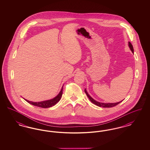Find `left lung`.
Here are the masks:
<instances>
[{
	"mask_svg": "<svg viewBox=\"0 0 150 150\" xmlns=\"http://www.w3.org/2000/svg\"><path fill=\"white\" fill-rule=\"evenodd\" d=\"M128 45L129 48L130 49V50H131V51L132 52V53H134V49H133V45H132V44L130 43V42H128ZM84 91H85V93H86V96H88V97L89 98V99L90 100H91L93 103H94V105H96V106H99V107H114V106H116L117 105H118L119 103H120L122 101V100H121V101H120V102H116V103H102V102H98V101H97V100H94L92 97H91V96H90V95H89V94L88 93V92H87V91H86V89H85Z\"/></svg>",
	"mask_w": 150,
	"mask_h": 150,
	"instance_id": "8db88e82",
	"label": "left lung"
}]
</instances>
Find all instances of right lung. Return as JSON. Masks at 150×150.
Wrapping results in <instances>:
<instances>
[{"label":"right lung","mask_w":150,"mask_h":150,"mask_svg":"<svg viewBox=\"0 0 150 150\" xmlns=\"http://www.w3.org/2000/svg\"><path fill=\"white\" fill-rule=\"evenodd\" d=\"M62 90H63V86H62L59 93L57 94V96H56L54 98H53L52 99L47 100H43L41 102H32V101H30L29 100H26L23 98L26 102L29 103L30 104L33 105L34 106L42 107V108H49V107H52L53 106H54L57 102H58L59 101V100H61V98L62 97Z\"/></svg>","instance_id":"right-lung-1"}]
</instances>
